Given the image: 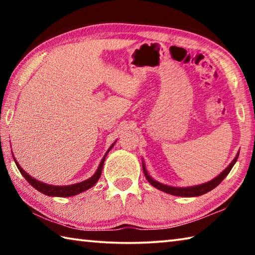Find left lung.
<instances>
[{"mask_svg":"<svg viewBox=\"0 0 255 255\" xmlns=\"http://www.w3.org/2000/svg\"><path fill=\"white\" fill-rule=\"evenodd\" d=\"M237 157H239V153H237L236 157L233 159V162L228 165L225 170H224L221 174L218 176H216L214 180L209 181V182L204 183V184H200V185H195V187H189V188H175V187H170V185H165V184H162L157 182V181L153 180L150 176L148 175L147 171L145 170V166L143 164V170H144V173L146 179L148 180V182L154 185L155 188H157L161 190V191H164L166 193H170V195H173V196H179V197H197V196H201L204 195V193H207L210 190H213L214 188L217 187V185L222 182V181L226 178V175L230 173V171L232 170L233 165H234L235 162L237 161Z\"/></svg>","mask_w":255,"mask_h":255,"instance_id":"obj_1","label":"left lung"}]
</instances>
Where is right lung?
I'll list each match as a JSON object with an SVG mask.
<instances>
[{
	"mask_svg": "<svg viewBox=\"0 0 255 255\" xmlns=\"http://www.w3.org/2000/svg\"><path fill=\"white\" fill-rule=\"evenodd\" d=\"M112 146H114V145H112ZM112 146H111V147H112ZM111 147L109 148V150L111 149ZM109 150H108V152H109ZM108 152H107V154H108ZM106 156H107V155H105V157L102 158L100 165H99L98 170H97L96 173H94V175H92L90 179L83 181V182L72 184V185H49V184L42 183V182H40V181L31 178V176H30L28 173H25V172L22 169H21V166L19 165V164L16 163V161H15V164H16V166H18L19 171L21 172V174L24 176V179L27 180L28 182L31 184L34 189H37L38 191H40L41 193H45V195H47V196L72 197V196L77 195V193H81V192L85 191V190L90 189L97 183V181L100 179V176H101L102 166H103V163H105Z\"/></svg>",
	"mask_w": 255,
	"mask_h": 255,
	"instance_id": "add662e5",
	"label": "right lung"
}]
</instances>
